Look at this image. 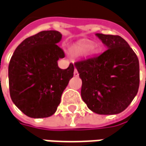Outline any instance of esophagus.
Returning a JSON list of instances; mask_svg holds the SVG:
<instances>
[{"label": "esophagus", "mask_w": 146, "mask_h": 146, "mask_svg": "<svg viewBox=\"0 0 146 146\" xmlns=\"http://www.w3.org/2000/svg\"><path fill=\"white\" fill-rule=\"evenodd\" d=\"M74 76H79V73H78V71H77L76 68H75V70H74Z\"/></svg>", "instance_id": "34e87169"}]
</instances>
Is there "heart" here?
Here are the masks:
<instances>
[{
	"label": "heart",
	"instance_id": "1",
	"mask_svg": "<svg viewBox=\"0 0 146 146\" xmlns=\"http://www.w3.org/2000/svg\"><path fill=\"white\" fill-rule=\"evenodd\" d=\"M72 52L75 54L81 55L88 52L89 54L94 55L98 53V48L96 46H93V43L91 42L84 41L77 43L76 45L72 48Z\"/></svg>",
	"mask_w": 146,
	"mask_h": 146
}]
</instances>
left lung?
<instances>
[{
	"instance_id": "left-lung-1",
	"label": "left lung",
	"mask_w": 146,
	"mask_h": 146,
	"mask_svg": "<svg viewBox=\"0 0 146 146\" xmlns=\"http://www.w3.org/2000/svg\"><path fill=\"white\" fill-rule=\"evenodd\" d=\"M96 36L107 50L75 63L82 80L81 97L94 113L117 114L130 105L138 92L139 60L120 36L103 33Z\"/></svg>"
}]
</instances>
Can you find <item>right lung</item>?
I'll use <instances>...</instances> for the list:
<instances>
[{"label":"right lung","mask_w":146,"mask_h":146,"mask_svg":"<svg viewBox=\"0 0 146 146\" xmlns=\"http://www.w3.org/2000/svg\"><path fill=\"white\" fill-rule=\"evenodd\" d=\"M62 33L42 31L23 41L11 56L8 76L15 105L33 118L48 117L60 104L62 94L74 75V66L63 70L57 61L65 53L56 43Z\"/></svg>","instance_id":"obj_1"}]
</instances>
